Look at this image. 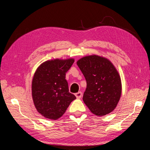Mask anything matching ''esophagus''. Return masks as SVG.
Listing matches in <instances>:
<instances>
[{
	"instance_id": "1",
	"label": "esophagus",
	"mask_w": 150,
	"mask_h": 150,
	"mask_svg": "<svg viewBox=\"0 0 150 150\" xmlns=\"http://www.w3.org/2000/svg\"><path fill=\"white\" fill-rule=\"evenodd\" d=\"M75 96H76V98H79H79H81V96H82V93L80 92V91H79V92L75 93Z\"/></svg>"
}]
</instances>
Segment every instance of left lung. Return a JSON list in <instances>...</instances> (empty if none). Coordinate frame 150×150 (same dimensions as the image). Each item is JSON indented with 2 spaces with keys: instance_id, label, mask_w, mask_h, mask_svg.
<instances>
[{
  "instance_id": "obj_1",
  "label": "left lung",
  "mask_w": 150,
  "mask_h": 150,
  "mask_svg": "<svg viewBox=\"0 0 150 150\" xmlns=\"http://www.w3.org/2000/svg\"><path fill=\"white\" fill-rule=\"evenodd\" d=\"M87 81L83 100L92 113L105 116L115 110L122 94L120 76L110 60L97 55L77 62Z\"/></svg>"
}]
</instances>
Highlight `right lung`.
Segmentation results:
<instances>
[{"label": "right lung", "mask_w": 150, "mask_h": 150, "mask_svg": "<svg viewBox=\"0 0 150 150\" xmlns=\"http://www.w3.org/2000/svg\"><path fill=\"white\" fill-rule=\"evenodd\" d=\"M75 59H54L37 68L32 81L34 106L41 115L50 120L62 117L76 97L69 92L65 75Z\"/></svg>", "instance_id": "1"}]
</instances>
